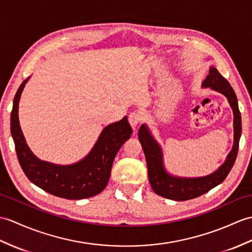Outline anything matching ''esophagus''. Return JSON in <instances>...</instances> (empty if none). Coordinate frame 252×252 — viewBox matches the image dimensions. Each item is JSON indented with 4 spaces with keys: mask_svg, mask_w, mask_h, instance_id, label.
<instances>
[{
    "mask_svg": "<svg viewBox=\"0 0 252 252\" xmlns=\"http://www.w3.org/2000/svg\"><path fill=\"white\" fill-rule=\"evenodd\" d=\"M140 120H142V115L138 113L133 112L128 115V122H130V125L133 127V130H135V127L138 126Z\"/></svg>",
    "mask_w": 252,
    "mask_h": 252,
    "instance_id": "obj_1",
    "label": "esophagus"
}]
</instances>
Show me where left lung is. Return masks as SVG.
Masks as SVG:
<instances>
[{
	"mask_svg": "<svg viewBox=\"0 0 252 252\" xmlns=\"http://www.w3.org/2000/svg\"><path fill=\"white\" fill-rule=\"evenodd\" d=\"M202 88H208L221 93L227 98L233 110L234 142L223 164L212 174L202 177H180L167 172L164 164V157L160 144L157 142L148 126H140L138 138L142 144L148 168V178L151 188L158 195L173 201H187L195 198L212 190L223 181L232 169L238 153L239 138L242 135V117L238 109L235 92L227 80L221 76L214 66L209 67V74L203 81Z\"/></svg>",
	"mask_w": 252,
	"mask_h": 252,
	"instance_id": "obj_1",
	"label": "left lung"
}]
</instances>
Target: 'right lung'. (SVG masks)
Here are the masks:
<instances>
[{
	"label": "right lung",
	"instance_id": "right-lung-1",
	"mask_svg": "<svg viewBox=\"0 0 252 252\" xmlns=\"http://www.w3.org/2000/svg\"><path fill=\"white\" fill-rule=\"evenodd\" d=\"M29 79L17 90L10 114V133L22 171L32 184L52 195L81 200L98 194L108 184L117 153L131 137L127 117L105 126L89 154L78 162L62 165L40 160L29 148L19 124V101Z\"/></svg>",
	"mask_w": 252,
	"mask_h": 252
}]
</instances>
